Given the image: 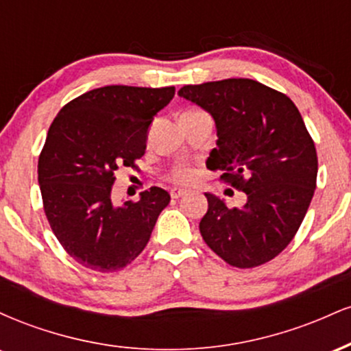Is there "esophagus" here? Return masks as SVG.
I'll use <instances>...</instances> for the list:
<instances>
[{
  "instance_id": "1",
  "label": "esophagus",
  "mask_w": 351,
  "mask_h": 351,
  "mask_svg": "<svg viewBox=\"0 0 351 351\" xmlns=\"http://www.w3.org/2000/svg\"><path fill=\"white\" fill-rule=\"evenodd\" d=\"M186 195V191H184V189H180V188H173V189H170V196L173 199H178V198H181V196H184Z\"/></svg>"
}]
</instances>
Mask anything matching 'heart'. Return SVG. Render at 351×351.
<instances>
[{"instance_id": "1", "label": "heart", "mask_w": 351, "mask_h": 351, "mask_svg": "<svg viewBox=\"0 0 351 351\" xmlns=\"http://www.w3.org/2000/svg\"><path fill=\"white\" fill-rule=\"evenodd\" d=\"M193 176H195V171L189 167H184V165H180V167H176L171 171V180L178 181V183H189L193 180Z\"/></svg>"}]
</instances>
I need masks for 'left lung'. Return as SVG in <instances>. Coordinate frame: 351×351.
Returning a JSON list of instances; mask_svg holds the SVG:
<instances>
[{
	"label": "left lung",
	"mask_w": 351,
	"mask_h": 351,
	"mask_svg": "<svg viewBox=\"0 0 351 351\" xmlns=\"http://www.w3.org/2000/svg\"><path fill=\"white\" fill-rule=\"evenodd\" d=\"M180 97L209 112L216 148L206 167L243 189V208H228L211 193L199 223L204 243L229 265L269 263L299 231L317 186V150L299 108L282 92L252 79L184 86Z\"/></svg>",
	"instance_id": "left-lung-1"
}]
</instances>
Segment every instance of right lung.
<instances>
[{
	"label": "right lung",
	"instance_id": "add662e5",
	"mask_svg": "<svg viewBox=\"0 0 351 351\" xmlns=\"http://www.w3.org/2000/svg\"><path fill=\"white\" fill-rule=\"evenodd\" d=\"M175 87L106 86L60 108L38 162L44 213L72 259L97 272L127 267L150 241L170 195L152 186L140 199L114 206V173L135 168L153 117Z\"/></svg>",
	"mask_w": 351,
	"mask_h": 351
}]
</instances>
